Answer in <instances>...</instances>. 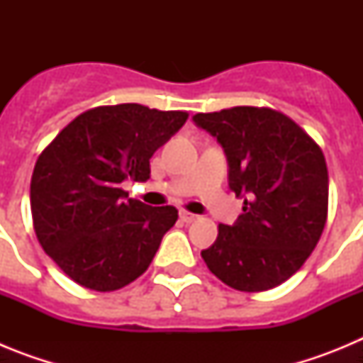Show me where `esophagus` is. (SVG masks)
I'll use <instances>...</instances> for the list:
<instances>
[{
    "label": "esophagus",
    "instance_id": "obj_1",
    "mask_svg": "<svg viewBox=\"0 0 363 363\" xmlns=\"http://www.w3.org/2000/svg\"><path fill=\"white\" fill-rule=\"evenodd\" d=\"M196 214L187 213V211H179V220L184 221V223H192V221L196 220Z\"/></svg>",
    "mask_w": 363,
    "mask_h": 363
}]
</instances>
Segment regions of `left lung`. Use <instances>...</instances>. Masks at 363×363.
<instances>
[{
  "instance_id": "obj_1",
  "label": "left lung",
  "mask_w": 363,
  "mask_h": 363,
  "mask_svg": "<svg viewBox=\"0 0 363 363\" xmlns=\"http://www.w3.org/2000/svg\"><path fill=\"white\" fill-rule=\"evenodd\" d=\"M192 121L216 138L229 165V189L243 198L233 225L201 258L236 291L259 293L306 264L327 220L329 176L323 152L291 118L272 108L233 107Z\"/></svg>"
}]
</instances>
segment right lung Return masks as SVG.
<instances>
[{
  "label": "right lung",
  "mask_w": 363,
  "mask_h": 363,
  "mask_svg": "<svg viewBox=\"0 0 363 363\" xmlns=\"http://www.w3.org/2000/svg\"><path fill=\"white\" fill-rule=\"evenodd\" d=\"M187 116L138 104L96 107L40 154L30 182L34 230L76 284L107 293L147 271L178 211L133 200L121 184L149 179V160Z\"/></svg>",
  "instance_id": "obj_1"
}]
</instances>
